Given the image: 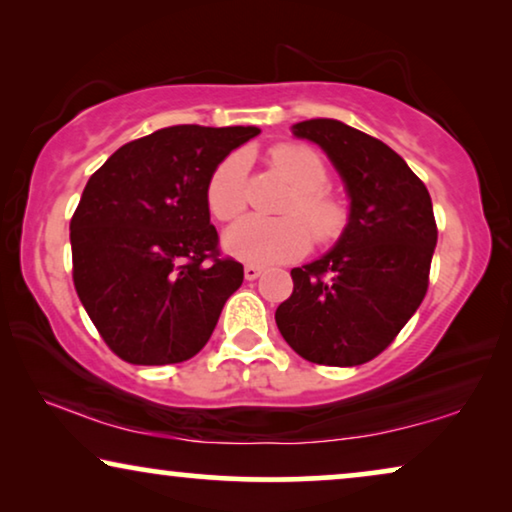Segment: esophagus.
<instances>
[{
	"mask_svg": "<svg viewBox=\"0 0 512 512\" xmlns=\"http://www.w3.org/2000/svg\"><path fill=\"white\" fill-rule=\"evenodd\" d=\"M244 277L249 279H256V277H261V268H258V265H244Z\"/></svg>",
	"mask_w": 512,
	"mask_h": 512,
	"instance_id": "1",
	"label": "esophagus"
}]
</instances>
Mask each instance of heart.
Returning a JSON list of instances; mask_svg holds the SVG:
<instances>
[{
  "label": "heart",
  "instance_id": "obj_1",
  "mask_svg": "<svg viewBox=\"0 0 512 512\" xmlns=\"http://www.w3.org/2000/svg\"><path fill=\"white\" fill-rule=\"evenodd\" d=\"M268 160L293 188L282 209L284 219L265 221L249 216L223 235L230 256L249 265L286 263L303 256L310 242L319 247L340 240L349 223L347 202L328 191V167L310 146L282 142L272 146ZM247 163L240 153L223 158L207 181V207L214 219L235 221L247 209Z\"/></svg>",
  "mask_w": 512,
  "mask_h": 512
}]
</instances>
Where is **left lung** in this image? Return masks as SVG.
I'll use <instances>...</instances> for the list:
<instances>
[{"mask_svg":"<svg viewBox=\"0 0 512 512\" xmlns=\"http://www.w3.org/2000/svg\"><path fill=\"white\" fill-rule=\"evenodd\" d=\"M328 153L352 198L338 244L293 268V293L277 307L279 333L319 366H361L387 349L422 305L438 228L431 195L380 139L333 118L293 125Z\"/></svg>","mask_w":512,"mask_h":512,"instance_id":"left-lung-1","label":"left lung"}]
</instances>
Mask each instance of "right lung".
<instances>
[{"instance_id":"add662e5","label":"right lung","mask_w":512,"mask_h":512,"mask_svg":"<svg viewBox=\"0 0 512 512\" xmlns=\"http://www.w3.org/2000/svg\"><path fill=\"white\" fill-rule=\"evenodd\" d=\"M258 132L163 128L121 146L88 179L69 223L74 289L123 361L167 366L207 345L244 279L242 263L221 256L207 181Z\"/></svg>"}]
</instances>
